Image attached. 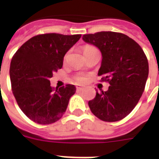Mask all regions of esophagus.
Instances as JSON below:
<instances>
[{"label":"esophagus","mask_w":159,"mask_h":159,"mask_svg":"<svg viewBox=\"0 0 159 159\" xmlns=\"http://www.w3.org/2000/svg\"><path fill=\"white\" fill-rule=\"evenodd\" d=\"M83 89V87H80V86L76 87V90H77V91H82Z\"/></svg>","instance_id":"esophagus-1"}]
</instances>
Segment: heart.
Here are the masks:
<instances>
[{
	"mask_svg": "<svg viewBox=\"0 0 159 159\" xmlns=\"http://www.w3.org/2000/svg\"><path fill=\"white\" fill-rule=\"evenodd\" d=\"M95 48L93 47V46H90V45H87L84 46L83 47V53H86L87 52H89L90 50H92V49H94ZM74 81L76 82V83H84L87 81L86 77L84 76H76L74 77Z\"/></svg>",
	"mask_w": 159,
	"mask_h": 159,
	"instance_id": "b5f03b06",
	"label": "heart"
}]
</instances>
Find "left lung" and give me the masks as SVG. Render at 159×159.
I'll list each match as a JSON object with an SVG mask.
<instances>
[{"label": "left lung", "mask_w": 159, "mask_h": 159, "mask_svg": "<svg viewBox=\"0 0 159 159\" xmlns=\"http://www.w3.org/2000/svg\"><path fill=\"white\" fill-rule=\"evenodd\" d=\"M83 39L100 50L98 75L110 84L107 91L96 92L89 101L90 110L105 122L120 121L133 111L144 92L149 72L147 56L135 41L123 33L101 31L83 35Z\"/></svg>", "instance_id": "left-lung-1"}]
</instances>
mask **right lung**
Here are the masks:
<instances>
[{
  "mask_svg": "<svg viewBox=\"0 0 159 159\" xmlns=\"http://www.w3.org/2000/svg\"><path fill=\"white\" fill-rule=\"evenodd\" d=\"M82 35L57 33L31 37L14 53L10 65L12 93L24 113L39 124L57 122L66 112L76 87L50 86L52 73L63 66L64 56Z\"/></svg>",
  "mask_w": 159,
  "mask_h": 159,
  "instance_id": "obj_1",
  "label": "right lung"
}]
</instances>
